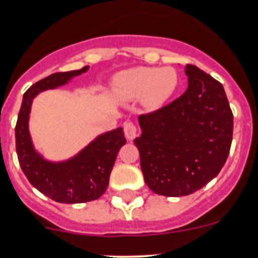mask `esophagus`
Masks as SVG:
<instances>
[{
	"label": "esophagus",
	"instance_id": "34e87169",
	"mask_svg": "<svg viewBox=\"0 0 258 258\" xmlns=\"http://www.w3.org/2000/svg\"><path fill=\"white\" fill-rule=\"evenodd\" d=\"M123 131H124V135H126L127 140L132 141L134 139H136L137 128L136 126H135V123H132V122H126L123 126Z\"/></svg>",
	"mask_w": 258,
	"mask_h": 258
}]
</instances>
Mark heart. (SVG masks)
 <instances>
[{"label": "heart", "mask_w": 258, "mask_h": 258, "mask_svg": "<svg viewBox=\"0 0 258 258\" xmlns=\"http://www.w3.org/2000/svg\"><path fill=\"white\" fill-rule=\"evenodd\" d=\"M179 83L172 67H135L119 72L114 79L116 91L126 100L144 98L146 107L158 110L175 95Z\"/></svg>", "instance_id": "b5f03b06"}]
</instances>
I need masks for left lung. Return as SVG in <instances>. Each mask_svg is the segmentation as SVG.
Returning <instances> with one entry per match:
<instances>
[{
	"instance_id": "1",
	"label": "left lung",
	"mask_w": 258,
	"mask_h": 258,
	"mask_svg": "<svg viewBox=\"0 0 258 258\" xmlns=\"http://www.w3.org/2000/svg\"><path fill=\"white\" fill-rule=\"evenodd\" d=\"M186 92L156 112L141 114L135 139L151 191L187 196L220 173L232 142L233 114L223 86L194 64Z\"/></svg>"
}]
</instances>
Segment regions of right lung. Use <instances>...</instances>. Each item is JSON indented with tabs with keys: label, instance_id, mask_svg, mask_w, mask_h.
Masks as SVG:
<instances>
[{
	"label": "right lung",
	"instance_id": "right-lung-1",
	"mask_svg": "<svg viewBox=\"0 0 258 258\" xmlns=\"http://www.w3.org/2000/svg\"><path fill=\"white\" fill-rule=\"evenodd\" d=\"M90 67L49 75L25 92L16 128V152L21 168L41 194L59 204H83L105 194L119 148L126 144L123 128L103 132L67 160H47L35 148L28 121L32 101L38 93L67 85Z\"/></svg>",
	"mask_w": 258,
	"mask_h": 258
}]
</instances>
